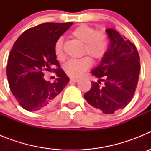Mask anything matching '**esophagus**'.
Listing matches in <instances>:
<instances>
[{
	"label": "esophagus",
	"instance_id": "1",
	"mask_svg": "<svg viewBox=\"0 0 151 151\" xmlns=\"http://www.w3.org/2000/svg\"><path fill=\"white\" fill-rule=\"evenodd\" d=\"M78 78H70V79H69V82H78Z\"/></svg>",
	"mask_w": 151,
	"mask_h": 151
}]
</instances>
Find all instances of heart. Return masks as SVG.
Returning <instances> with one entry per match:
<instances>
[{"label":"heart","mask_w":151,"mask_h":151,"mask_svg":"<svg viewBox=\"0 0 151 151\" xmlns=\"http://www.w3.org/2000/svg\"><path fill=\"white\" fill-rule=\"evenodd\" d=\"M72 35L84 44V52L95 60H99L104 56L107 48L106 36L104 32H96L93 27L82 24L72 32ZM63 39L60 38L54 46V52L58 59L63 58ZM91 65V60L88 57L80 59H72L68 61L64 69L67 75L72 77H78L83 74Z\"/></svg>","instance_id":"heart-1"}]
</instances>
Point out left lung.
<instances>
[{
    "mask_svg": "<svg viewBox=\"0 0 151 151\" xmlns=\"http://www.w3.org/2000/svg\"><path fill=\"white\" fill-rule=\"evenodd\" d=\"M109 48L101 63L91 73L97 78L84 95L91 106L105 114L125 107L138 85L140 58L136 47L113 29H106ZM105 82L103 87L99 86Z\"/></svg>",
    "mask_w": 151,
    "mask_h": 151,
    "instance_id": "1",
    "label": "left lung"
}]
</instances>
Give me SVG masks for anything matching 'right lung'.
<instances>
[{
	"label": "right lung",
	"instance_id": "1",
	"mask_svg": "<svg viewBox=\"0 0 151 151\" xmlns=\"http://www.w3.org/2000/svg\"><path fill=\"white\" fill-rule=\"evenodd\" d=\"M73 22H47L22 33L10 50L6 66L10 88L19 105L28 111L47 110L57 104L69 81L60 68L54 69L53 83L44 78L45 70L60 67L54 52L57 41Z\"/></svg>",
	"mask_w": 151,
	"mask_h": 151
}]
</instances>
